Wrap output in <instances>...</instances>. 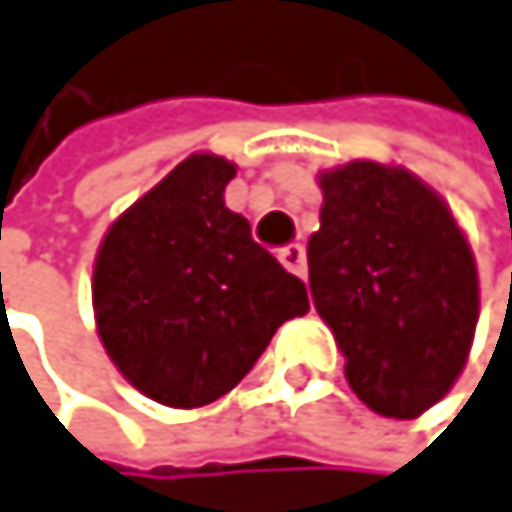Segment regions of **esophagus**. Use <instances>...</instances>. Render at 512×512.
<instances>
[{
  "mask_svg": "<svg viewBox=\"0 0 512 512\" xmlns=\"http://www.w3.org/2000/svg\"><path fill=\"white\" fill-rule=\"evenodd\" d=\"M279 261L285 264V270H288V273L307 279V251H304V245L294 242V245L282 248V251H279Z\"/></svg>",
  "mask_w": 512,
  "mask_h": 512,
  "instance_id": "esophagus-1",
  "label": "esophagus"
}]
</instances>
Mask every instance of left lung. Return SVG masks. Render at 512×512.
<instances>
[{
  "instance_id": "1",
  "label": "left lung",
  "mask_w": 512,
  "mask_h": 512,
  "mask_svg": "<svg viewBox=\"0 0 512 512\" xmlns=\"http://www.w3.org/2000/svg\"><path fill=\"white\" fill-rule=\"evenodd\" d=\"M307 242L316 313L347 356L353 393L384 418H418L458 381L479 319L473 251L415 174L350 162L319 174Z\"/></svg>"
}]
</instances>
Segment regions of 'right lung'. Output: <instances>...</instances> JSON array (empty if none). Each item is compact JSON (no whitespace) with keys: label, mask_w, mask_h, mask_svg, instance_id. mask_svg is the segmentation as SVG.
Wrapping results in <instances>:
<instances>
[{"label":"right lung","mask_w":512,"mask_h":512,"mask_svg":"<svg viewBox=\"0 0 512 512\" xmlns=\"http://www.w3.org/2000/svg\"><path fill=\"white\" fill-rule=\"evenodd\" d=\"M236 165L196 153L107 230L94 261L97 334L144 396L199 408L230 393L307 288L224 205Z\"/></svg>","instance_id":"add662e5"}]
</instances>
